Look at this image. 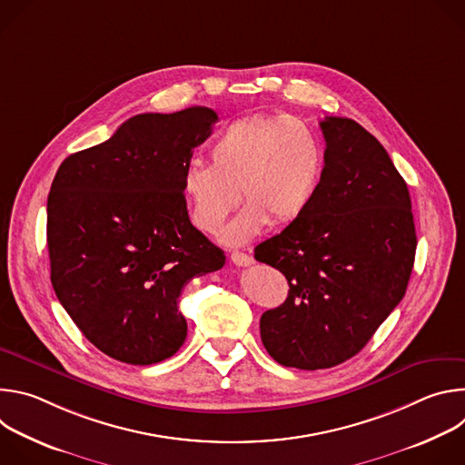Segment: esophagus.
<instances>
[{"label":"esophagus","instance_id":"esophagus-1","mask_svg":"<svg viewBox=\"0 0 465 465\" xmlns=\"http://www.w3.org/2000/svg\"><path fill=\"white\" fill-rule=\"evenodd\" d=\"M230 259L233 264H237V267H250V264L253 262V257L244 252H232Z\"/></svg>","mask_w":465,"mask_h":465}]
</instances>
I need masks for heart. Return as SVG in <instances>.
Wrapping results in <instances>:
<instances>
[{
  "label": "heart",
  "mask_w": 465,
  "mask_h": 465,
  "mask_svg": "<svg viewBox=\"0 0 465 465\" xmlns=\"http://www.w3.org/2000/svg\"><path fill=\"white\" fill-rule=\"evenodd\" d=\"M322 173L323 147L307 123L292 115H248L213 140L210 165L185 169L182 193L191 223L210 235L223 230L241 194L246 206L224 230V239L239 244L269 223L285 226L300 219Z\"/></svg>",
  "instance_id": "1"
}]
</instances>
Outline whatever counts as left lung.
<instances>
[{"mask_svg": "<svg viewBox=\"0 0 465 465\" xmlns=\"http://www.w3.org/2000/svg\"><path fill=\"white\" fill-rule=\"evenodd\" d=\"M323 173L305 213L255 246L289 282L259 322L269 355L322 370L357 355L407 292L416 228L407 182L384 147L348 117L320 121Z\"/></svg>", "mask_w": 465, "mask_h": 465, "instance_id": "8db88e82", "label": "left lung"}]
</instances>
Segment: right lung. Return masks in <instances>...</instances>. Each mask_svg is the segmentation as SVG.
Wrapping results in <instances>:
<instances>
[{
  "label": "right lung",
  "mask_w": 465,
  "mask_h": 465,
  "mask_svg": "<svg viewBox=\"0 0 465 465\" xmlns=\"http://www.w3.org/2000/svg\"><path fill=\"white\" fill-rule=\"evenodd\" d=\"M219 115L206 106L140 114L65 158L47 196L51 283L83 335L134 366L173 357L187 322L182 289L224 267L187 215L182 176Z\"/></svg>",
  "instance_id": "right-lung-1"
}]
</instances>
